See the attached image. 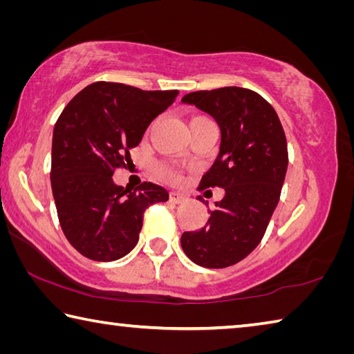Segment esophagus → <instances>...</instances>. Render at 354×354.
Listing matches in <instances>:
<instances>
[{
	"label": "esophagus",
	"mask_w": 354,
	"mask_h": 354,
	"mask_svg": "<svg viewBox=\"0 0 354 354\" xmlns=\"http://www.w3.org/2000/svg\"><path fill=\"white\" fill-rule=\"evenodd\" d=\"M185 199H187V196L179 194V192H171V194H170V201L175 203V204H181V203L185 201Z\"/></svg>",
	"instance_id": "34e87169"
}]
</instances>
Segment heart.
<instances>
[{"mask_svg": "<svg viewBox=\"0 0 354 354\" xmlns=\"http://www.w3.org/2000/svg\"><path fill=\"white\" fill-rule=\"evenodd\" d=\"M158 175L162 179H165V181H178L179 179V173L173 169V167H169V165H159Z\"/></svg>", "mask_w": 354, "mask_h": 354, "instance_id": "obj_1", "label": "heart"}]
</instances>
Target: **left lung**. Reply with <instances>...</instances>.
<instances>
[{"label": "left lung", "instance_id": "1", "mask_svg": "<svg viewBox=\"0 0 354 354\" xmlns=\"http://www.w3.org/2000/svg\"><path fill=\"white\" fill-rule=\"evenodd\" d=\"M183 104L210 114L220 127V153L199 187H223L224 198L204 227L183 234L181 246L203 268L232 266L259 246L279 204L288 169L283 127L271 104L246 88L189 93Z\"/></svg>", "mask_w": 354, "mask_h": 354}]
</instances>
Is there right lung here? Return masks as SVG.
Wrapping results in <instances>:
<instances>
[{"label": "right lung", "mask_w": 354, "mask_h": 354, "mask_svg": "<svg viewBox=\"0 0 354 354\" xmlns=\"http://www.w3.org/2000/svg\"><path fill=\"white\" fill-rule=\"evenodd\" d=\"M178 94L95 82L62 111L54 127L50 185L63 234L86 259L125 257L139 240L145 209L169 199V192L151 183L134 190L115 185L113 173L130 162V150Z\"/></svg>", "instance_id": "1"}]
</instances>
